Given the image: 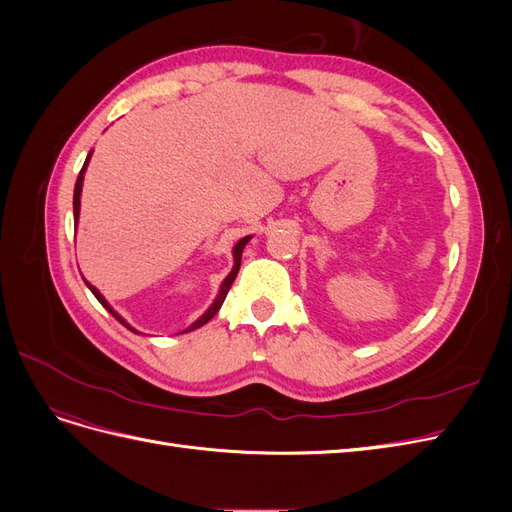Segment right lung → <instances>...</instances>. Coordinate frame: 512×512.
<instances>
[{"label":"right lung","mask_w":512,"mask_h":512,"mask_svg":"<svg viewBox=\"0 0 512 512\" xmlns=\"http://www.w3.org/2000/svg\"><path fill=\"white\" fill-rule=\"evenodd\" d=\"M91 153H94V151H89V156H87V160H85V164H83V168H81V173H79V179H76V185H74V224H79V211H81V192H83V179H85V170H87V164H89V160H91ZM252 239V235H247V237H243V239H239L237 243H235V247H232V260H235V265H232V269H230V273L226 275V280L222 282V286H220V292H218V297H215L213 299V303L209 305V309H207V312L203 314V316H200L196 322H192L190 324V327L188 329H185V331H181V333H188V331H194V329H200V327H203V324H207L215 314H218V309L222 307V303H224V299H226V294H228V290H230V286H232V282H235V277H237V273H239V267H241V254H243V247L247 245V241H250ZM85 284H87V288L91 290V292H94V297L108 309V312H111L121 324H123V327H126V329H130L132 333H138L136 329H132L130 327V324L126 322V320H123L117 312H115V309L111 307V305H108V301L102 297V294H100V290L96 288V286H91L87 280H85Z\"/></svg>","instance_id":"1"}]
</instances>
